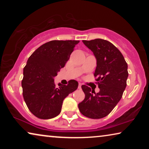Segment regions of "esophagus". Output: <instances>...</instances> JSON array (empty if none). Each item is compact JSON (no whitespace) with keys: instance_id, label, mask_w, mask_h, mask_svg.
Instances as JSON below:
<instances>
[{"instance_id":"34e87169","label":"esophagus","mask_w":149,"mask_h":149,"mask_svg":"<svg viewBox=\"0 0 149 149\" xmlns=\"http://www.w3.org/2000/svg\"><path fill=\"white\" fill-rule=\"evenodd\" d=\"M81 85H82V84H81V83H79V89H81Z\"/></svg>"}]
</instances>
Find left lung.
<instances>
[{
    "instance_id": "8db88e82",
    "label": "left lung",
    "mask_w": 149,
    "mask_h": 149,
    "mask_svg": "<svg viewBox=\"0 0 149 149\" xmlns=\"http://www.w3.org/2000/svg\"><path fill=\"white\" fill-rule=\"evenodd\" d=\"M83 42L96 58L94 77L100 91L95 93L90 87L82 85L85 99L78 107L85 117L101 119L113 111L122 97L127 85V64L121 52L108 40L96 38Z\"/></svg>"
}]
</instances>
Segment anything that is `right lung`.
<instances>
[{"label": "right lung", "instance_id": "1", "mask_svg": "<svg viewBox=\"0 0 149 149\" xmlns=\"http://www.w3.org/2000/svg\"><path fill=\"white\" fill-rule=\"evenodd\" d=\"M79 40H52L42 45L28 58L24 68L22 81L23 97L28 109L36 117L52 119L58 116L64 98L76 90L79 83L68 81L67 85L59 83L54 77L64 68Z\"/></svg>", "mask_w": 149, "mask_h": 149}]
</instances>
